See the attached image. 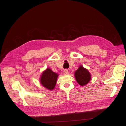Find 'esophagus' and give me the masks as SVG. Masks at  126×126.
Returning a JSON list of instances; mask_svg holds the SVG:
<instances>
[{
  "instance_id": "esophagus-1",
  "label": "esophagus",
  "mask_w": 126,
  "mask_h": 126,
  "mask_svg": "<svg viewBox=\"0 0 126 126\" xmlns=\"http://www.w3.org/2000/svg\"><path fill=\"white\" fill-rule=\"evenodd\" d=\"M63 73H64V74H65V75H67V74H68V70H67V69H65L64 70V71H63Z\"/></svg>"
}]
</instances>
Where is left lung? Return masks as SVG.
<instances>
[{"label": "left lung", "mask_w": 126, "mask_h": 126, "mask_svg": "<svg viewBox=\"0 0 126 126\" xmlns=\"http://www.w3.org/2000/svg\"><path fill=\"white\" fill-rule=\"evenodd\" d=\"M74 75L78 83L82 86L88 84L91 79V75L88 70L81 65L76 70Z\"/></svg>", "instance_id": "1"}]
</instances>
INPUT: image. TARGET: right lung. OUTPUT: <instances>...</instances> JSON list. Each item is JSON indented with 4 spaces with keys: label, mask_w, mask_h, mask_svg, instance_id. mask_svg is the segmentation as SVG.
I'll list each match as a JSON object with an SVG mask.
<instances>
[{
    "label": "right lung",
    "mask_w": 126,
    "mask_h": 126,
    "mask_svg": "<svg viewBox=\"0 0 126 126\" xmlns=\"http://www.w3.org/2000/svg\"><path fill=\"white\" fill-rule=\"evenodd\" d=\"M58 74L53 72L50 68H47L42 73L40 81L42 86L49 90L54 89Z\"/></svg>",
    "instance_id": "right-lung-1"
}]
</instances>
